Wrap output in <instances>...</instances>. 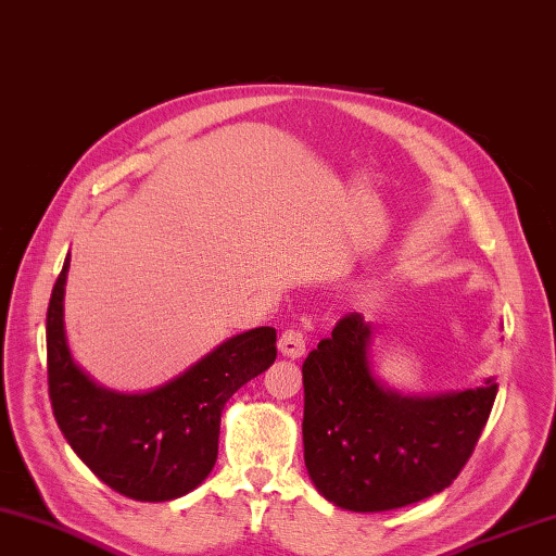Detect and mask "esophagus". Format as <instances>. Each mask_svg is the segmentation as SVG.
<instances>
[{
  "mask_svg": "<svg viewBox=\"0 0 556 556\" xmlns=\"http://www.w3.org/2000/svg\"><path fill=\"white\" fill-rule=\"evenodd\" d=\"M278 348L286 357L298 359L307 353V341H304V333L300 331V328H286V331H282L278 338Z\"/></svg>",
  "mask_w": 556,
  "mask_h": 556,
  "instance_id": "34e87169",
  "label": "esophagus"
}]
</instances>
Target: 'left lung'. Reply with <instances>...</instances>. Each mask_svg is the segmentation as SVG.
Returning <instances> with one entry per match:
<instances>
[{
  "label": "left lung",
  "instance_id": "obj_1",
  "mask_svg": "<svg viewBox=\"0 0 556 556\" xmlns=\"http://www.w3.org/2000/svg\"><path fill=\"white\" fill-rule=\"evenodd\" d=\"M374 328L353 312L302 365L304 466L319 494L348 511H391L458 478L496 399L482 387L403 395L374 377Z\"/></svg>",
  "mask_w": 556,
  "mask_h": 556
}]
</instances>
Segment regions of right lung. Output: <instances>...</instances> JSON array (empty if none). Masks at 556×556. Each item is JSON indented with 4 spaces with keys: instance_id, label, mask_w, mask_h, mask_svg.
<instances>
[{
    "instance_id": "right-lung-1",
    "label": "right lung",
    "mask_w": 556,
    "mask_h": 556,
    "mask_svg": "<svg viewBox=\"0 0 556 556\" xmlns=\"http://www.w3.org/2000/svg\"><path fill=\"white\" fill-rule=\"evenodd\" d=\"M66 270L70 254L48 307V383L64 439L100 480L129 500L169 502L189 494L218 458L225 403L276 362V328L228 338L153 391H110L76 365L66 343Z\"/></svg>"
}]
</instances>
